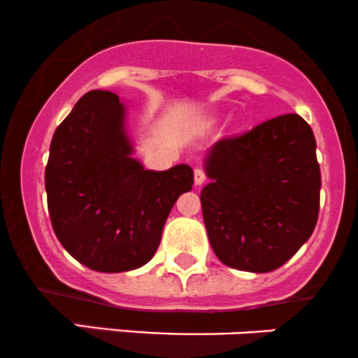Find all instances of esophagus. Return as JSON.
I'll use <instances>...</instances> for the list:
<instances>
[{
    "instance_id": "34e87169",
    "label": "esophagus",
    "mask_w": 358,
    "mask_h": 358,
    "mask_svg": "<svg viewBox=\"0 0 358 358\" xmlns=\"http://www.w3.org/2000/svg\"><path fill=\"white\" fill-rule=\"evenodd\" d=\"M206 180L205 172L201 169H194V186H201Z\"/></svg>"
}]
</instances>
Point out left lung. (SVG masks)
<instances>
[{
  "label": "left lung",
  "mask_w": 358,
  "mask_h": 358,
  "mask_svg": "<svg viewBox=\"0 0 358 358\" xmlns=\"http://www.w3.org/2000/svg\"><path fill=\"white\" fill-rule=\"evenodd\" d=\"M200 200L210 245L227 267L271 272L315 229L320 169L310 125L296 113L217 141Z\"/></svg>",
  "instance_id": "8db88e82"
}]
</instances>
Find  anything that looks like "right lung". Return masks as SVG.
<instances>
[{"label":"right lung","mask_w":358,"mask_h":358,"mask_svg":"<svg viewBox=\"0 0 358 358\" xmlns=\"http://www.w3.org/2000/svg\"><path fill=\"white\" fill-rule=\"evenodd\" d=\"M125 106L110 91H90L55 131L44 184L58 241L96 272H125L153 259L193 169L146 171L132 158Z\"/></svg>","instance_id":"obj_1"}]
</instances>
